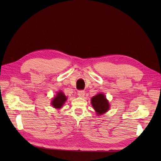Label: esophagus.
<instances>
[{
	"instance_id": "1",
	"label": "esophagus",
	"mask_w": 161,
	"mask_h": 161,
	"mask_svg": "<svg viewBox=\"0 0 161 161\" xmlns=\"http://www.w3.org/2000/svg\"><path fill=\"white\" fill-rule=\"evenodd\" d=\"M85 91L84 90H79L78 92V95L79 97H83L85 96Z\"/></svg>"
}]
</instances>
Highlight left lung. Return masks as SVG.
Here are the masks:
<instances>
[{
    "label": "left lung",
    "instance_id": "1",
    "mask_svg": "<svg viewBox=\"0 0 161 161\" xmlns=\"http://www.w3.org/2000/svg\"><path fill=\"white\" fill-rule=\"evenodd\" d=\"M91 103L98 114L104 113L109 109V103L103 94H99L94 96L92 98Z\"/></svg>",
    "mask_w": 161,
    "mask_h": 161
}]
</instances>
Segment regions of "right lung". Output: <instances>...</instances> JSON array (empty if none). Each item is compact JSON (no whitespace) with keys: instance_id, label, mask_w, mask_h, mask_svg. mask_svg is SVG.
I'll use <instances>...</instances> for the list:
<instances>
[{"instance_id":"obj_1","label":"right lung","mask_w":161,"mask_h":161,"mask_svg":"<svg viewBox=\"0 0 161 161\" xmlns=\"http://www.w3.org/2000/svg\"><path fill=\"white\" fill-rule=\"evenodd\" d=\"M66 99H67V97L64 94V93L62 92H59L57 94V96L53 98L52 102V106L55 108H60L62 107Z\"/></svg>"}]
</instances>
